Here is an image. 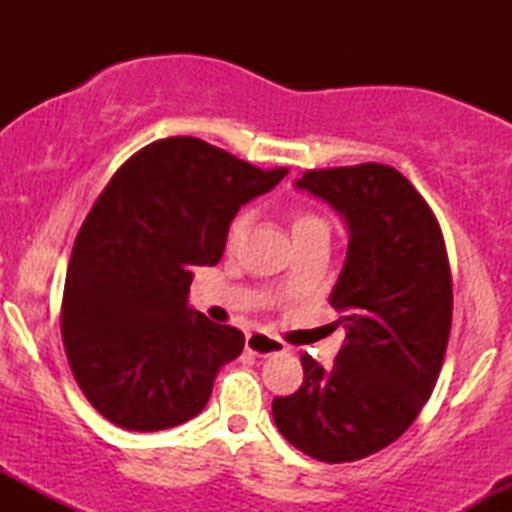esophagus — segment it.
Wrapping results in <instances>:
<instances>
[{"label": "esophagus", "instance_id": "esophagus-1", "mask_svg": "<svg viewBox=\"0 0 512 512\" xmlns=\"http://www.w3.org/2000/svg\"><path fill=\"white\" fill-rule=\"evenodd\" d=\"M245 349L255 356H272L284 351L286 346L281 339L272 337V334H264V332H250L248 339H245Z\"/></svg>", "mask_w": 512, "mask_h": 512}]
</instances>
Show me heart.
Segmentation results:
<instances>
[{
    "instance_id": "heart-1",
    "label": "heart",
    "mask_w": 512,
    "mask_h": 512,
    "mask_svg": "<svg viewBox=\"0 0 512 512\" xmlns=\"http://www.w3.org/2000/svg\"><path fill=\"white\" fill-rule=\"evenodd\" d=\"M248 221H250L248 211H238V214L233 216L231 221H228V228H226V245H228V248H233V245H238L240 240H243L245 231H248ZM317 223H325V221H322L317 214L303 211V214H298L296 219H293V233L303 231V228L317 226Z\"/></svg>"
}]
</instances>
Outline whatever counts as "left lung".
<instances>
[{"instance_id": "left-lung-1", "label": "left lung", "mask_w": 512, "mask_h": 512, "mask_svg": "<svg viewBox=\"0 0 512 512\" xmlns=\"http://www.w3.org/2000/svg\"><path fill=\"white\" fill-rule=\"evenodd\" d=\"M296 187L349 223L330 296L346 339L332 368L301 356L303 385L274 399V424L315 460H363L395 443L436 387L452 325L448 250L433 209L392 166L305 170Z\"/></svg>"}]
</instances>
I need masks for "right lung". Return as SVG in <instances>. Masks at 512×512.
I'll return each mask as SVG.
<instances>
[{
	"instance_id": "1",
	"label": "right lung",
	"mask_w": 512,
	"mask_h": 512,
	"mask_svg": "<svg viewBox=\"0 0 512 512\" xmlns=\"http://www.w3.org/2000/svg\"><path fill=\"white\" fill-rule=\"evenodd\" d=\"M286 173L195 137L158 139L117 168L81 223L62 296L64 354L98 414L163 431L204 409L245 337L187 308L192 269L221 260L228 221Z\"/></svg>"
}]
</instances>
